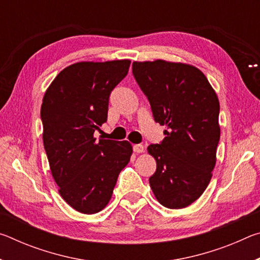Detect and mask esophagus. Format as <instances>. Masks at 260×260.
<instances>
[{
    "instance_id": "1",
    "label": "esophagus",
    "mask_w": 260,
    "mask_h": 260,
    "mask_svg": "<svg viewBox=\"0 0 260 260\" xmlns=\"http://www.w3.org/2000/svg\"><path fill=\"white\" fill-rule=\"evenodd\" d=\"M133 151L135 153H141V152L144 151V148H143L142 144H134V146H133Z\"/></svg>"
}]
</instances>
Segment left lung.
<instances>
[{
    "instance_id": "left-lung-1",
    "label": "left lung",
    "mask_w": 260,
    "mask_h": 260,
    "mask_svg": "<svg viewBox=\"0 0 260 260\" xmlns=\"http://www.w3.org/2000/svg\"><path fill=\"white\" fill-rule=\"evenodd\" d=\"M132 68L153 119L167 127L164 140L148 147L157 162L149 183L165 208H186L212 178L220 139L218 96L192 65L157 59L134 61Z\"/></svg>"
}]
</instances>
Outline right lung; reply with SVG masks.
Returning a JSON list of instances; mask_svg holds the SVG:
<instances>
[{
    "instance_id": "1",
    "label": "right lung",
    "mask_w": 260,
    "mask_h": 260,
    "mask_svg": "<svg viewBox=\"0 0 260 260\" xmlns=\"http://www.w3.org/2000/svg\"><path fill=\"white\" fill-rule=\"evenodd\" d=\"M129 59L79 61L60 71L41 105L43 144L58 191L78 212L94 214L111 200L133 149L128 141L100 140L109 98L124 79Z\"/></svg>"
}]
</instances>
